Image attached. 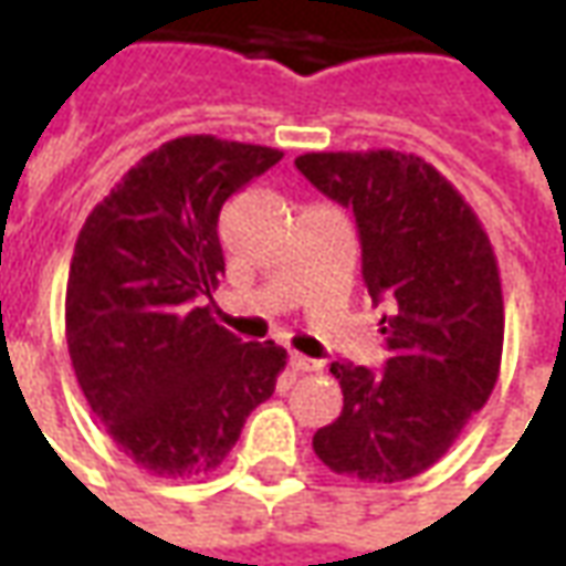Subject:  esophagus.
<instances>
[{"mask_svg":"<svg viewBox=\"0 0 566 566\" xmlns=\"http://www.w3.org/2000/svg\"><path fill=\"white\" fill-rule=\"evenodd\" d=\"M287 364H291V369H294V373H318L321 369L318 360H312V357H303V355H291V360H287Z\"/></svg>","mask_w":566,"mask_h":566,"instance_id":"1","label":"esophagus"}]
</instances>
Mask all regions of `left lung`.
Returning a JSON list of instances; mask_svg holds the SVG:
<instances>
[{
	"label": "left lung",
	"mask_w": 566,
	"mask_h": 566,
	"mask_svg": "<svg viewBox=\"0 0 566 566\" xmlns=\"http://www.w3.org/2000/svg\"><path fill=\"white\" fill-rule=\"evenodd\" d=\"M296 169L355 211L360 272L388 360H333L343 416L312 449L333 473L391 485L424 473L488 403L503 355V294L488 233L437 166L403 150H321Z\"/></svg>",
	"instance_id": "1"
}]
</instances>
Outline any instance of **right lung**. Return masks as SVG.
Returning a JSON list of instances; mask_svg holds the SVG:
<instances>
[{"instance_id": "obj_1", "label": "right lung", "mask_w": 566, "mask_h": 566, "mask_svg": "<svg viewBox=\"0 0 566 566\" xmlns=\"http://www.w3.org/2000/svg\"><path fill=\"white\" fill-rule=\"evenodd\" d=\"M284 154L181 136L129 169L81 227L66 284V343L93 416L160 479L218 470L287 352L211 318L227 199Z\"/></svg>"}]
</instances>
